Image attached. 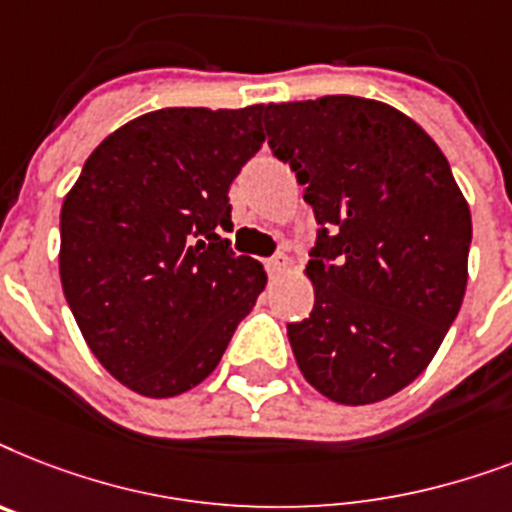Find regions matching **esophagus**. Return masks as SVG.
I'll use <instances>...</instances> for the list:
<instances>
[{
    "mask_svg": "<svg viewBox=\"0 0 512 512\" xmlns=\"http://www.w3.org/2000/svg\"><path fill=\"white\" fill-rule=\"evenodd\" d=\"M288 256H285V253H275V256H272V259H267L264 261V267H267V272L269 275H280L282 269H288Z\"/></svg>",
    "mask_w": 512,
    "mask_h": 512,
    "instance_id": "34e87169",
    "label": "esophagus"
}]
</instances>
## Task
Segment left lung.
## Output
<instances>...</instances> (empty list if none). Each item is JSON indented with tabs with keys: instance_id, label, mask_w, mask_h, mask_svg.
Returning a JSON list of instances; mask_svg holds the SVG:
<instances>
[{
	"instance_id": "left-lung-1",
	"label": "left lung",
	"mask_w": 512,
	"mask_h": 512,
	"mask_svg": "<svg viewBox=\"0 0 512 512\" xmlns=\"http://www.w3.org/2000/svg\"><path fill=\"white\" fill-rule=\"evenodd\" d=\"M264 126L317 219L314 309L288 322L298 367L333 402H380L428 367L460 312L468 203L439 145L386 102H282Z\"/></svg>"
}]
</instances>
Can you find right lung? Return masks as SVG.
Instances as JSON below:
<instances>
[{
    "label": "right lung",
    "mask_w": 512,
    "mask_h": 512,
    "mask_svg": "<svg viewBox=\"0 0 512 512\" xmlns=\"http://www.w3.org/2000/svg\"><path fill=\"white\" fill-rule=\"evenodd\" d=\"M261 116L264 105L145 113L100 142L65 195V301L94 357L137 394L206 380L267 285L219 235L232 179L264 142Z\"/></svg>",
    "instance_id": "add662e5"
}]
</instances>
